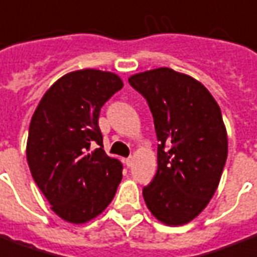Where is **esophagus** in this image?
Returning a JSON list of instances; mask_svg holds the SVG:
<instances>
[{
	"mask_svg": "<svg viewBox=\"0 0 257 257\" xmlns=\"http://www.w3.org/2000/svg\"><path fill=\"white\" fill-rule=\"evenodd\" d=\"M124 163L126 164V167H131V166H132V163H133V158H132V156H131V158H126V159L124 160Z\"/></svg>",
	"mask_w": 257,
	"mask_h": 257,
	"instance_id": "1",
	"label": "esophagus"
}]
</instances>
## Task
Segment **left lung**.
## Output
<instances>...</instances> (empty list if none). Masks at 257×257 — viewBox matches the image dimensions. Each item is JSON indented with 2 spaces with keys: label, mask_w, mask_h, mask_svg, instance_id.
Segmentation results:
<instances>
[{
  "label": "left lung",
  "mask_w": 257,
  "mask_h": 257,
  "mask_svg": "<svg viewBox=\"0 0 257 257\" xmlns=\"http://www.w3.org/2000/svg\"><path fill=\"white\" fill-rule=\"evenodd\" d=\"M146 98L158 136V171L143 189L160 222L194 220L218 187L228 158V135L218 103L193 76L160 67L129 76Z\"/></svg>",
  "instance_id": "obj_1"
}]
</instances>
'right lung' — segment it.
Returning a JSON list of instances; mask_svg holds the SVG:
<instances>
[{
	"label": "right lung",
	"instance_id": "obj_1",
	"mask_svg": "<svg viewBox=\"0 0 257 257\" xmlns=\"http://www.w3.org/2000/svg\"><path fill=\"white\" fill-rule=\"evenodd\" d=\"M114 72H68L43 95L29 125L27 160L51 209L71 224L102 213L122 178L120 160L105 154L99 111L122 89Z\"/></svg>",
	"mask_w": 257,
	"mask_h": 257
}]
</instances>
